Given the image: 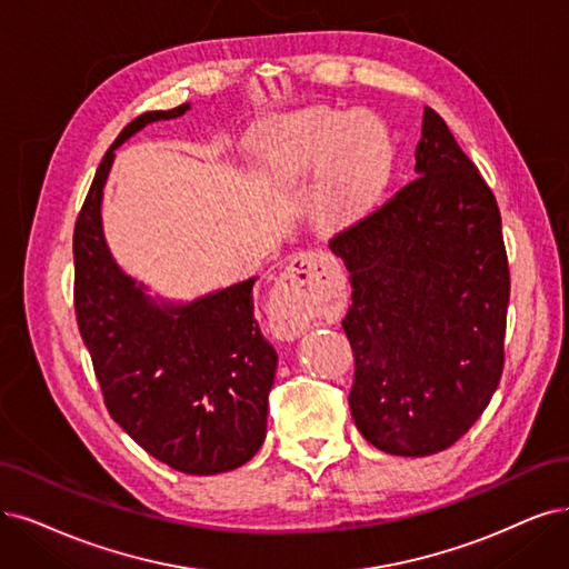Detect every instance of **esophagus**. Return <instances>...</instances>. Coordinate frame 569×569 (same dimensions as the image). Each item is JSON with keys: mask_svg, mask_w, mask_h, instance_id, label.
<instances>
[{"mask_svg": "<svg viewBox=\"0 0 569 569\" xmlns=\"http://www.w3.org/2000/svg\"><path fill=\"white\" fill-rule=\"evenodd\" d=\"M340 269L323 252L292 256L269 298L271 326L286 340L298 338L330 309L340 288Z\"/></svg>", "mask_w": 569, "mask_h": 569, "instance_id": "34e87169", "label": "esophagus"}]
</instances>
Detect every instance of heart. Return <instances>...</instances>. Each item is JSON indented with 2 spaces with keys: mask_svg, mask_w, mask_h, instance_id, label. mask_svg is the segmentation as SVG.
<instances>
[{
  "mask_svg": "<svg viewBox=\"0 0 569 569\" xmlns=\"http://www.w3.org/2000/svg\"><path fill=\"white\" fill-rule=\"evenodd\" d=\"M269 159L288 168L326 171V206L332 213L361 203L382 178L389 142L385 126L368 114L313 108L281 119L269 136Z\"/></svg>",
  "mask_w": 569,
  "mask_h": 569,
  "instance_id": "1",
  "label": "heart"
}]
</instances>
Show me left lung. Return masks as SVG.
Returning <instances> with one entry per match:
<instances>
[{"label":"left lung","mask_w":569,"mask_h":569,"mask_svg":"<svg viewBox=\"0 0 569 569\" xmlns=\"http://www.w3.org/2000/svg\"><path fill=\"white\" fill-rule=\"evenodd\" d=\"M415 173L330 239L351 283V417L401 457L450 448L488 408L511 292L497 199L431 108Z\"/></svg>","instance_id":"left-lung-1"}]
</instances>
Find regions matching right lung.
<instances>
[{
	"label": "right lung",
	"instance_id": "obj_1",
	"mask_svg": "<svg viewBox=\"0 0 569 569\" xmlns=\"http://www.w3.org/2000/svg\"><path fill=\"white\" fill-rule=\"evenodd\" d=\"M187 110L136 117L104 152L74 224V311L114 422L171 469L213 476L246 465L267 436L277 351L252 313L256 279L157 305L119 269L100 220L117 147Z\"/></svg>",
	"mask_w": 569,
	"mask_h": 569
}]
</instances>
